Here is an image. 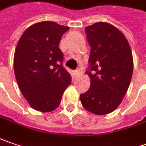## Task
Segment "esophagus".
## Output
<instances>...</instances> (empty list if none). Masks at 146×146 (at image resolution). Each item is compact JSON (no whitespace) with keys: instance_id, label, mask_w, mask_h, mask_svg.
Instances as JSON below:
<instances>
[{"instance_id":"34e87169","label":"esophagus","mask_w":146,"mask_h":146,"mask_svg":"<svg viewBox=\"0 0 146 146\" xmlns=\"http://www.w3.org/2000/svg\"><path fill=\"white\" fill-rule=\"evenodd\" d=\"M80 74H81V70H76L75 71V76H79Z\"/></svg>"}]
</instances>
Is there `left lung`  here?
<instances>
[{
  "label": "left lung",
  "instance_id": "obj_1",
  "mask_svg": "<svg viewBox=\"0 0 146 146\" xmlns=\"http://www.w3.org/2000/svg\"><path fill=\"white\" fill-rule=\"evenodd\" d=\"M91 47L89 90L80 94L81 104L90 113L105 115L120 105L133 73V57L127 39L120 30L106 22L85 27Z\"/></svg>",
  "mask_w": 146,
  "mask_h": 146
}]
</instances>
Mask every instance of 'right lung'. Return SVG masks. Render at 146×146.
Returning a JSON list of instances; mask_svg holds the SVG:
<instances>
[{
  "mask_svg": "<svg viewBox=\"0 0 146 146\" xmlns=\"http://www.w3.org/2000/svg\"><path fill=\"white\" fill-rule=\"evenodd\" d=\"M67 26L42 21L29 26L19 40L14 55V71L19 90L33 109L42 113L55 110L71 83L62 66L59 48Z\"/></svg>",
  "mask_w": 146,
  "mask_h": 146,
  "instance_id": "obj_1",
  "label": "right lung"
}]
</instances>
